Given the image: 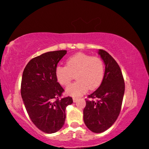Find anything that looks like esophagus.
I'll use <instances>...</instances> for the list:
<instances>
[{"mask_svg": "<svg viewBox=\"0 0 149 149\" xmlns=\"http://www.w3.org/2000/svg\"><path fill=\"white\" fill-rule=\"evenodd\" d=\"M77 100H78V99H77V98H73V101H74V102H77Z\"/></svg>", "mask_w": 149, "mask_h": 149, "instance_id": "34e87169", "label": "esophagus"}]
</instances>
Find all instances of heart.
Listing matches in <instances>:
<instances>
[{"instance_id": "heart-1", "label": "heart", "mask_w": 149, "mask_h": 149, "mask_svg": "<svg viewBox=\"0 0 149 149\" xmlns=\"http://www.w3.org/2000/svg\"><path fill=\"white\" fill-rule=\"evenodd\" d=\"M56 79L60 85L66 86L72 80H77L65 89L67 94L78 97L88 89L94 90L102 84L104 75V65L99 57L79 52L68 58L65 66H58L55 71Z\"/></svg>"}]
</instances>
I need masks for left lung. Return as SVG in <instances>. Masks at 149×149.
Wrapping results in <instances>:
<instances>
[{
	"label": "left lung",
	"instance_id": "left-lung-1",
	"mask_svg": "<svg viewBox=\"0 0 149 149\" xmlns=\"http://www.w3.org/2000/svg\"><path fill=\"white\" fill-rule=\"evenodd\" d=\"M98 53L105 64L104 78L100 87L88 96L97 100H86L84 120L94 133L107 130L117 120L122 108L125 84L121 69L116 61L104 50Z\"/></svg>",
	"mask_w": 149,
	"mask_h": 149
}]
</instances>
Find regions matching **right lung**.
Here are the masks:
<instances>
[{
  "label": "right lung",
  "instance_id": "add662e5",
  "mask_svg": "<svg viewBox=\"0 0 149 149\" xmlns=\"http://www.w3.org/2000/svg\"><path fill=\"white\" fill-rule=\"evenodd\" d=\"M67 50L48 52L31 59L24 70L21 95L27 114L35 125L46 133L57 132L65 120V108L72 98H61L64 90L55 71Z\"/></svg>",
  "mask_w": 149,
  "mask_h": 149
}]
</instances>
